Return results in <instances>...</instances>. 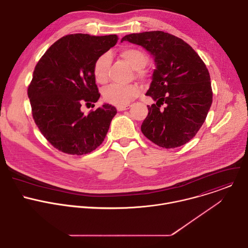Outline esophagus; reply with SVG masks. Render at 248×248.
<instances>
[{"instance_id":"1","label":"esophagus","mask_w":248,"mask_h":248,"mask_svg":"<svg viewBox=\"0 0 248 248\" xmlns=\"http://www.w3.org/2000/svg\"><path fill=\"white\" fill-rule=\"evenodd\" d=\"M128 109H129V106H118V107H117V110L119 112L125 111V110H128Z\"/></svg>"}]
</instances>
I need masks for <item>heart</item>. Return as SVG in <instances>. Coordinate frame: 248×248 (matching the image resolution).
<instances>
[{
	"instance_id": "obj_1",
	"label": "heart",
	"mask_w": 248,
	"mask_h": 248,
	"mask_svg": "<svg viewBox=\"0 0 248 248\" xmlns=\"http://www.w3.org/2000/svg\"><path fill=\"white\" fill-rule=\"evenodd\" d=\"M122 57L134 69L143 68L147 62L146 56L138 49L127 48L122 51ZM112 57L109 53H104L97 58L93 65L94 78L98 83H105L108 79L109 66ZM139 94V88L136 85L112 84L105 87L103 97L106 102L115 106H125L130 103Z\"/></svg>"
}]
</instances>
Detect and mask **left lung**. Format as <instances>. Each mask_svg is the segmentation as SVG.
Segmentation results:
<instances>
[{"label":"left lung","instance_id":"8db88e82","mask_svg":"<svg viewBox=\"0 0 248 248\" xmlns=\"http://www.w3.org/2000/svg\"><path fill=\"white\" fill-rule=\"evenodd\" d=\"M124 41L143 47L156 65L146 92L156 104L147 106L141 131L163 148L186 144L205 122L213 98L205 63L186 42L163 31L128 34Z\"/></svg>","mask_w":248,"mask_h":248}]
</instances>
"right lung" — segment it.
I'll return each instance as SVG.
<instances>
[{
    "instance_id": "obj_1",
    "label": "right lung",
    "mask_w": 248,
    "mask_h": 248,
    "mask_svg": "<svg viewBox=\"0 0 248 248\" xmlns=\"http://www.w3.org/2000/svg\"><path fill=\"white\" fill-rule=\"evenodd\" d=\"M118 40L115 34L66 35L35 66L27 91L32 116L44 137L60 151L72 155L90 153L107 135L116 107L104 103L88 115L80 108L83 103L99 100L93 65Z\"/></svg>"
}]
</instances>
